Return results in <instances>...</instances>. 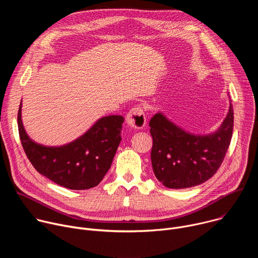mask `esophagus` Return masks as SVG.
I'll return each mask as SVG.
<instances>
[{
  "label": "esophagus",
  "instance_id": "obj_1",
  "mask_svg": "<svg viewBox=\"0 0 258 258\" xmlns=\"http://www.w3.org/2000/svg\"><path fill=\"white\" fill-rule=\"evenodd\" d=\"M126 123L133 128H143L146 125V115L142 107L136 106L132 108L126 114Z\"/></svg>",
  "mask_w": 258,
  "mask_h": 258
}]
</instances>
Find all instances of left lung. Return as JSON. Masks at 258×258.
I'll return each instance as SVG.
<instances>
[{
    "instance_id": "1",
    "label": "left lung",
    "mask_w": 258,
    "mask_h": 258,
    "mask_svg": "<svg viewBox=\"0 0 258 258\" xmlns=\"http://www.w3.org/2000/svg\"><path fill=\"white\" fill-rule=\"evenodd\" d=\"M149 126L155 176L167 188L185 189L206 181L222 165L233 135L234 112L230 104L222 126L208 136L182 131L161 113L151 118Z\"/></svg>"
}]
</instances>
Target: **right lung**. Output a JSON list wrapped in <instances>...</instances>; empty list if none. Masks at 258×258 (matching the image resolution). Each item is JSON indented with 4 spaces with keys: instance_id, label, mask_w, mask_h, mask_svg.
I'll return each mask as SVG.
<instances>
[{
    "instance_id": "add662e5",
    "label": "right lung",
    "mask_w": 258,
    "mask_h": 258,
    "mask_svg": "<svg viewBox=\"0 0 258 258\" xmlns=\"http://www.w3.org/2000/svg\"><path fill=\"white\" fill-rule=\"evenodd\" d=\"M17 121L24 152L36 171L59 186L86 190L98 186L111 166L121 141L124 118L120 115L102 117L85 135L60 147L38 144L26 135L21 120V103Z\"/></svg>"
}]
</instances>
